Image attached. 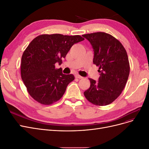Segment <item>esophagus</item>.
Wrapping results in <instances>:
<instances>
[{"label": "esophagus", "instance_id": "esophagus-1", "mask_svg": "<svg viewBox=\"0 0 149 149\" xmlns=\"http://www.w3.org/2000/svg\"><path fill=\"white\" fill-rule=\"evenodd\" d=\"M75 78H78V79H82L83 78L82 76H81L79 74H75Z\"/></svg>", "mask_w": 149, "mask_h": 149}]
</instances>
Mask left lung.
I'll use <instances>...</instances> for the list:
<instances>
[{"label": "left lung", "instance_id": "left-lung-1", "mask_svg": "<svg viewBox=\"0 0 149 149\" xmlns=\"http://www.w3.org/2000/svg\"><path fill=\"white\" fill-rule=\"evenodd\" d=\"M94 49L93 63L99 67L98 81L91 78L84 92L87 100L96 106H106L118 98L126 84L130 72L127 52L113 36L104 32L83 35Z\"/></svg>", "mask_w": 149, "mask_h": 149}]
</instances>
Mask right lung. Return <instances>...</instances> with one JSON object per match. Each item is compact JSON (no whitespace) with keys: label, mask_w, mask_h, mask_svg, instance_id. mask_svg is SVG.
<instances>
[{"label":"right lung","mask_w":149,"mask_h":149,"mask_svg":"<svg viewBox=\"0 0 149 149\" xmlns=\"http://www.w3.org/2000/svg\"><path fill=\"white\" fill-rule=\"evenodd\" d=\"M80 35L43 34L35 37L22 56L21 78L30 96L38 102L50 105L63 96L73 74L62 73L55 64L62 63L74 44L83 41Z\"/></svg>","instance_id":"right-lung-1"}]
</instances>
